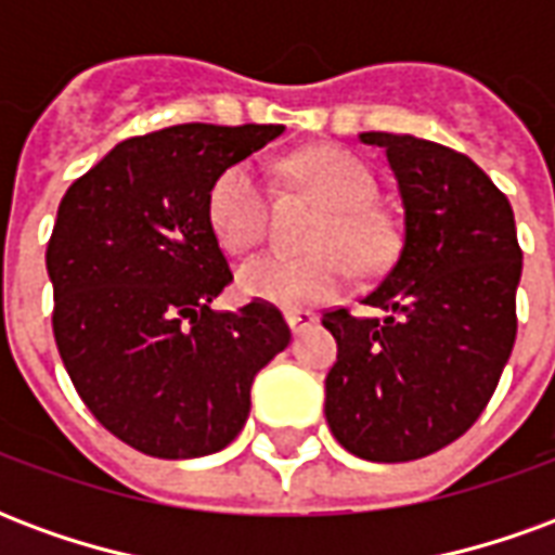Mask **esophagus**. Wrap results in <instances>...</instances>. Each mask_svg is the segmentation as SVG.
Masks as SVG:
<instances>
[{
  "label": "esophagus",
  "mask_w": 555,
  "mask_h": 555,
  "mask_svg": "<svg viewBox=\"0 0 555 555\" xmlns=\"http://www.w3.org/2000/svg\"><path fill=\"white\" fill-rule=\"evenodd\" d=\"M285 321H288L291 333H294V336H300L302 330H309V326L318 324V314L314 312H288L285 314Z\"/></svg>",
  "instance_id": "34e87169"
}]
</instances>
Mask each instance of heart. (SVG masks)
Returning <instances> with one entry per match:
<instances>
[{
    "label": "heart",
    "mask_w": 555,
    "mask_h": 555,
    "mask_svg": "<svg viewBox=\"0 0 555 555\" xmlns=\"http://www.w3.org/2000/svg\"><path fill=\"white\" fill-rule=\"evenodd\" d=\"M294 171L326 205V217L309 237L314 255H261L241 270V288L255 300L285 309H312L336 297L345 282V261L353 273H377L396 253V234L374 207L372 171L348 151L314 147L294 159ZM207 222L219 246L231 255L249 253L267 229L264 178L253 163H234L207 193Z\"/></svg>",
    "instance_id": "1"
}]
</instances>
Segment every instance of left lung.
I'll list each match as a JSON object with an SVG mask.
<instances>
[{"label": "left lung", "mask_w": 555, "mask_h": 555, "mask_svg": "<svg viewBox=\"0 0 555 555\" xmlns=\"http://www.w3.org/2000/svg\"><path fill=\"white\" fill-rule=\"evenodd\" d=\"M384 147L404 205V241L365 306L330 309L338 345L326 425L350 454L404 464L440 452L488 408L517 336L524 253L508 198L466 154L408 133H360Z\"/></svg>", "instance_id": "left-lung-1"}]
</instances>
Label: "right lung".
<instances>
[{"label": "right lung", "instance_id": "right-lung-1", "mask_svg": "<svg viewBox=\"0 0 555 555\" xmlns=\"http://www.w3.org/2000/svg\"><path fill=\"white\" fill-rule=\"evenodd\" d=\"M282 130L178 125L125 139L59 205L47 243L55 345L86 408L137 452L225 449L255 374L288 348L276 306L210 309L234 276L207 222L214 181Z\"/></svg>", "mask_w": 555, "mask_h": 555}]
</instances>
